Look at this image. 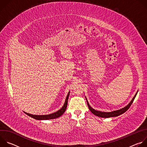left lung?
I'll return each instance as SVG.
<instances>
[{"label":"left lung","mask_w":147,"mask_h":147,"mask_svg":"<svg viewBox=\"0 0 147 147\" xmlns=\"http://www.w3.org/2000/svg\"><path fill=\"white\" fill-rule=\"evenodd\" d=\"M138 91H137V92H136V94H135L133 98V99H131V100L130 101V102L127 105V106H125V107L123 108L122 109H119V110H117V111H112V112H101V111H96L94 109H93L90 105V104L86 98V100H87V104H88V107L89 108V109L90 110V111L95 115L98 116V117H104V118H108V117H116V116H118L123 113H124L125 112H126L129 108H130V107L131 106V105L132 104V103L133 102L137 94V92H138Z\"/></svg>","instance_id":"8db88e82"}]
</instances>
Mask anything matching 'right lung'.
Returning a JSON list of instances; mask_svg holds the SVG:
<instances>
[{
    "mask_svg": "<svg viewBox=\"0 0 147 147\" xmlns=\"http://www.w3.org/2000/svg\"><path fill=\"white\" fill-rule=\"evenodd\" d=\"M70 95V91L69 92L66 98L65 99V103L63 105V106L61 107V108L60 109H59V111H57L56 112H54L53 113L51 114H49V115H32L30 113H28L27 112H24L26 115H27L28 116L36 119V120H50V119H56L57 118L60 116H61L63 114L66 110V108L67 106V102H68V99H69V96Z\"/></svg>",
    "mask_w": 147,
    "mask_h": 147,
    "instance_id": "add662e5",
    "label": "right lung"
}]
</instances>
